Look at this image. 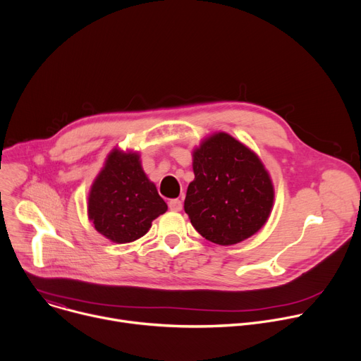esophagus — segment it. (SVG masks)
Wrapping results in <instances>:
<instances>
[{
  "mask_svg": "<svg viewBox=\"0 0 361 361\" xmlns=\"http://www.w3.org/2000/svg\"><path fill=\"white\" fill-rule=\"evenodd\" d=\"M169 209L171 212H180L183 209V201L178 198H173L169 201Z\"/></svg>",
  "mask_w": 361,
  "mask_h": 361,
  "instance_id": "1",
  "label": "esophagus"
}]
</instances>
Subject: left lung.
<instances>
[{"mask_svg": "<svg viewBox=\"0 0 361 361\" xmlns=\"http://www.w3.org/2000/svg\"><path fill=\"white\" fill-rule=\"evenodd\" d=\"M192 170L184 210L205 240L231 245L264 226L274 190L269 173L251 149L219 133L194 151Z\"/></svg>", "mask_w": 361, "mask_h": 361, "instance_id": "obj_1", "label": "left lung"}]
</instances>
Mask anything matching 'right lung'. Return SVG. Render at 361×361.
<instances>
[{"instance_id":"add662e5","label":"right lung","mask_w":361,"mask_h":361,"mask_svg":"<svg viewBox=\"0 0 361 361\" xmlns=\"http://www.w3.org/2000/svg\"><path fill=\"white\" fill-rule=\"evenodd\" d=\"M166 212L167 204L145 177L138 154L113 151L88 197L95 230L114 243H130L142 237L151 221Z\"/></svg>"}]
</instances>
